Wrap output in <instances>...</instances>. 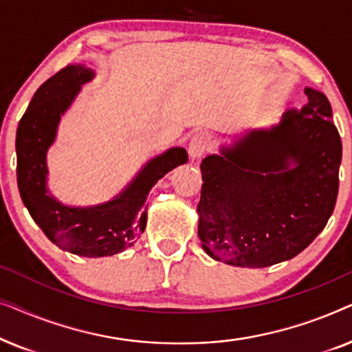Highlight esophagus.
I'll return each instance as SVG.
<instances>
[{
  "label": "esophagus",
  "mask_w": 352,
  "mask_h": 352,
  "mask_svg": "<svg viewBox=\"0 0 352 352\" xmlns=\"http://www.w3.org/2000/svg\"><path fill=\"white\" fill-rule=\"evenodd\" d=\"M211 146H213V141H211V136L206 133H197L192 136L189 142V155L192 160H199L205 155L206 152L210 151Z\"/></svg>",
  "instance_id": "esophagus-1"
}]
</instances>
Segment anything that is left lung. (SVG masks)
I'll list each match as a JSON object with an SVG mask.
<instances>
[{
	"instance_id": "8db88e82",
	"label": "left lung",
	"mask_w": 352,
	"mask_h": 352,
	"mask_svg": "<svg viewBox=\"0 0 352 352\" xmlns=\"http://www.w3.org/2000/svg\"><path fill=\"white\" fill-rule=\"evenodd\" d=\"M266 129H250L201 160L199 237L205 253L239 267L300 254L327 226L338 197L341 138L327 96Z\"/></svg>"
}]
</instances>
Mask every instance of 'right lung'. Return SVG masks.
<instances>
[{"label":"right lung","instance_id":"right-lung-1","mask_svg":"<svg viewBox=\"0 0 352 352\" xmlns=\"http://www.w3.org/2000/svg\"><path fill=\"white\" fill-rule=\"evenodd\" d=\"M94 76L89 67L70 64L46 80L19 122L16 136L17 186L23 205L52 243L86 258L112 256L133 247L146 229L148 192L168 171L187 162L186 148L171 147L151 158L112 200L93 206L56 200L47 189V151L56 141L60 117Z\"/></svg>","mask_w":352,"mask_h":352}]
</instances>
